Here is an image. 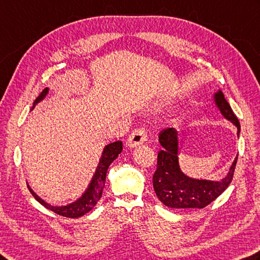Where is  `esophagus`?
Wrapping results in <instances>:
<instances>
[{
    "label": "esophagus",
    "instance_id": "esophagus-1",
    "mask_svg": "<svg viewBox=\"0 0 260 260\" xmlns=\"http://www.w3.org/2000/svg\"><path fill=\"white\" fill-rule=\"evenodd\" d=\"M148 140V133L144 128H136L135 131L132 132V134L127 139V145L131 148L143 144Z\"/></svg>",
    "mask_w": 260,
    "mask_h": 260
}]
</instances>
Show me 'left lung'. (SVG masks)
I'll use <instances>...</instances> for the list:
<instances>
[{
    "mask_svg": "<svg viewBox=\"0 0 260 260\" xmlns=\"http://www.w3.org/2000/svg\"><path fill=\"white\" fill-rule=\"evenodd\" d=\"M214 99L220 114L237 126L239 135L240 122L229 102L225 100L223 92H216ZM159 143L162 149L158 152L157 171L153 174V188L159 200L169 208H205L232 182L238 155L229 174L221 181L196 179L186 176L179 168L178 133L175 128L160 132Z\"/></svg>",
    "mask_w": 260,
    "mask_h": 260,
    "instance_id": "8db88e82",
    "label": "left lung"
}]
</instances>
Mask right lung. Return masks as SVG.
<instances>
[{"instance_id": "1", "label": "right lung", "mask_w": 260, "mask_h": 260, "mask_svg": "<svg viewBox=\"0 0 260 260\" xmlns=\"http://www.w3.org/2000/svg\"><path fill=\"white\" fill-rule=\"evenodd\" d=\"M48 93H49V88H44L43 92H42L39 95V98L34 101L31 110L34 109L37 103L41 102L46 95H48ZM121 150H122L121 141H116V142H112L105 146L102 155L100 158V161H99V165L96 167V171L94 173L91 183L88 184V187L86 188V191L83 193V196L75 202H73V204H69L67 206H61V207L51 206L50 204H48V202H45L43 199H41V198L31 190L29 185H27L28 190L30 191L32 197H34L42 206H44L46 209H50L60 216L69 217V218H77V217H82L83 215L87 214L89 210H92L98 204V201L100 200V198L102 197L103 187H105L108 168H109L110 164L118 157V154H120Z\"/></svg>"}]
</instances>
